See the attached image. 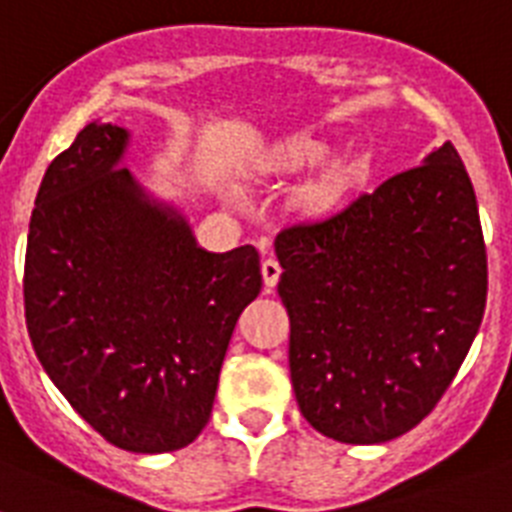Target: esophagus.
Masks as SVG:
<instances>
[{
  "label": "esophagus",
  "mask_w": 512,
  "mask_h": 512,
  "mask_svg": "<svg viewBox=\"0 0 512 512\" xmlns=\"http://www.w3.org/2000/svg\"><path fill=\"white\" fill-rule=\"evenodd\" d=\"M281 263H278L276 257H268V260H265L263 263V281H265V286H268V289H273V286H276L278 283V278H281Z\"/></svg>",
  "instance_id": "obj_1"
}]
</instances>
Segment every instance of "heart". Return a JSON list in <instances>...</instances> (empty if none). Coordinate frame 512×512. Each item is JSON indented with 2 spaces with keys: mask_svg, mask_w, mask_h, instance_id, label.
<instances>
[{
  "mask_svg": "<svg viewBox=\"0 0 512 512\" xmlns=\"http://www.w3.org/2000/svg\"><path fill=\"white\" fill-rule=\"evenodd\" d=\"M325 156H328L325 143H320L315 137L296 135L265 150L260 166H263V174L281 179V176H296L312 169ZM343 192H346V179L338 174H330L304 190L302 205L309 213H328V210L341 203Z\"/></svg>",
  "mask_w": 512,
  "mask_h": 512,
  "instance_id": "1",
  "label": "heart"
}]
</instances>
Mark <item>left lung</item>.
Listing matches in <instances>:
<instances>
[{"label":"left lung","instance_id":"1","mask_svg":"<svg viewBox=\"0 0 512 512\" xmlns=\"http://www.w3.org/2000/svg\"><path fill=\"white\" fill-rule=\"evenodd\" d=\"M276 255L304 419L349 445L414 429L458 375L487 304L479 205L455 145L286 226Z\"/></svg>","mask_w":512,"mask_h":512}]
</instances>
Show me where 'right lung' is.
<instances>
[{
    "mask_svg": "<svg viewBox=\"0 0 512 512\" xmlns=\"http://www.w3.org/2000/svg\"><path fill=\"white\" fill-rule=\"evenodd\" d=\"M127 130L88 124L38 187L25 325L38 362L111 445L171 453L203 432L231 333L263 289L255 247L205 252L119 166Z\"/></svg>",
    "mask_w": 512,
    "mask_h": 512,
    "instance_id": "obj_1",
    "label": "right lung"
}]
</instances>
